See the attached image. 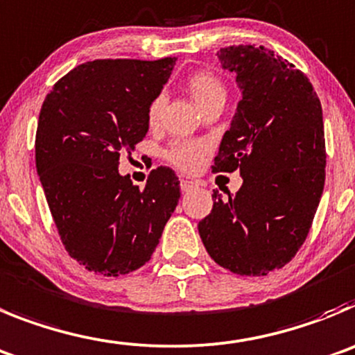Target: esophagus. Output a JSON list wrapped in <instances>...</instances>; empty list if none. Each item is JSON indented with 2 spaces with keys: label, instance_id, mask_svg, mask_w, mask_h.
<instances>
[{
  "label": "esophagus",
  "instance_id": "obj_1",
  "mask_svg": "<svg viewBox=\"0 0 355 355\" xmlns=\"http://www.w3.org/2000/svg\"><path fill=\"white\" fill-rule=\"evenodd\" d=\"M193 188H197V183L191 180H181V190L183 191H190L193 190Z\"/></svg>",
  "mask_w": 355,
  "mask_h": 355
}]
</instances>
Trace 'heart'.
<instances>
[{"label": "heart", "mask_w": 355, "mask_h": 355, "mask_svg": "<svg viewBox=\"0 0 355 355\" xmlns=\"http://www.w3.org/2000/svg\"><path fill=\"white\" fill-rule=\"evenodd\" d=\"M187 87L200 109L214 100H225V87H223L222 80L211 71L191 73L187 80ZM162 109H164V95H156L148 107L149 125L155 126L158 123ZM167 158L184 171H193L199 167L200 158H202V146L193 144V142H178L168 149Z\"/></svg>", "instance_id": "1"}]
</instances>
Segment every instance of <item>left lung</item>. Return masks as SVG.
<instances>
[{"instance_id":"obj_1","label":"left lung","mask_w":355,"mask_h":355,"mask_svg":"<svg viewBox=\"0 0 355 355\" xmlns=\"http://www.w3.org/2000/svg\"><path fill=\"white\" fill-rule=\"evenodd\" d=\"M243 98L214 158L213 172L239 171L243 187L229 200L213 191L199 222L207 253L241 276L284 268L310 232L326 181L322 105L292 63L255 45L220 49Z\"/></svg>"}]
</instances>
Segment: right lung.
I'll use <instances>...</instances> for the list:
<instances>
[{"mask_svg":"<svg viewBox=\"0 0 355 355\" xmlns=\"http://www.w3.org/2000/svg\"><path fill=\"white\" fill-rule=\"evenodd\" d=\"M175 58L95 60L61 77L42 103L35 160L64 250L102 276L151 259L181 197L172 168L151 171L144 190L118 171L148 133V107Z\"/></svg>","mask_w":355,"mask_h":355,"instance_id":"1","label":"right lung"}]
</instances>
